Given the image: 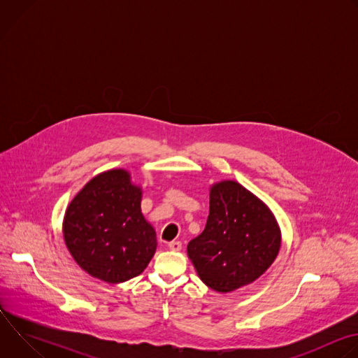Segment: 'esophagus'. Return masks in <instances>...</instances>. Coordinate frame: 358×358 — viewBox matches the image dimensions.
Returning <instances> with one entry per match:
<instances>
[{"label": "esophagus", "mask_w": 358, "mask_h": 358, "mask_svg": "<svg viewBox=\"0 0 358 358\" xmlns=\"http://www.w3.org/2000/svg\"><path fill=\"white\" fill-rule=\"evenodd\" d=\"M169 248H170L171 250H174V252H178V250H181L182 243H181L180 241H171V242L169 243Z\"/></svg>", "instance_id": "34e87169"}]
</instances>
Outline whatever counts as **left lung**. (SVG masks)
<instances>
[{
  "label": "left lung",
  "mask_w": 358,
  "mask_h": 358,
  "mask_svg": "<svg viewBox=\"0 0 358 358\" xmlns=\"http://www.w3.org/2000/svg\"><path fill=\"white\" fill-rule=\"evenodd\" d=\"M282 235L266 203L236 181L210 189L206 229L187 246L199 279L220 293L234 292L264 275L276 259Z\"/></svg>",
  "instance_id": "left-lung-1"
}]
</instances>
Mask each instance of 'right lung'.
Instances as JSON below:
<instances>
[{
	"mask_svg": "<svg viewBox=\"0 0 358 358\" xmlns=\"http://www.w3.org/2000/svg\"><path fill=\"white\" fill-rule=\"evenodd\" d=\"M141 194L129 171L115 169L93 177L71 201L64 239L75 262L90 276L115 285L147 268L157 238L141 214Z\"/></svg>",
	"mask_w": 358,
	"mask_h": 358,
	"instance_id": "1",
	"label": "right lung"
}]
</instances>
